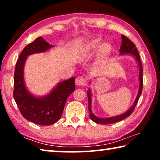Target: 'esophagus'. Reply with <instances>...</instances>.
Returning <instances> with one entry per match:
<instances>
[{"mask_svg": "<svg viewBox=\"0 0 160 160\" xmlns=\"http://www.w3.org/2000/svg\"><path fill=\"white\" fill-rule=\"evenodd\" d=\"M76 84L79 87H84L86 85V79L82 76H78L76 79Z\"/></svg>", "mask_w": 160, "mask_h": 160, "instance_id": "34e87169", "label": "esophagus"}]
</instances>
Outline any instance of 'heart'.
Returning a JSON list of instances; mask_svg holds the SVG:
<instances>
[{
    "mask_svg": "<svg viewBox=\"0 0 160 160\" xmlns=\"http://www.w3.org/2000/svg\"><path fill=\"white\" fill-rule=\"evenodd\" d=\"M99 49L100 60L101 62H104L110 56L111 52H112V48L109 44H104L102 46V42L100 39H93L86 45H84V47L80 48L79 54L83 57H87L92 54L93 52L98 51Z\"/></svg>",
    "mask_w": 160,
    "mask_h": 160,
    "instance_id": "obj_1",
    "label": "heart"
}]
</instances>
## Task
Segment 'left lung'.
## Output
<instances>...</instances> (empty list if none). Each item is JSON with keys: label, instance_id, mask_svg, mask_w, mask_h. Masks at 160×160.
<instances>
[{"label": "left lung", "instance_id": "obj_1", "mask_svg": "<svg viewBox=\"0 0 160 160\" xmlns=\"http://www.w3.org/2000/svg\"><path fill=\"white\" fill-rule=\"evenodd\" d=\"M120 53L122 54H132V55H134L135 57V59H136L137 62H138L139 68H140V72H139L140 87H139L138 94V96L136 99L135 100V102L134 104H133V106L131 107V108L129 109L127 112L123 113V114L116 116V117H113L111 118H98L97 117H95V116L92 113V112L91 92H90V90L89 89V91L87 92V97H88V102H89L88 108L89 111V117H90L91 119L92 120L93 122H95V123H98L100 124H112V123H115V122L121 121V120H123L125 119V118L128 117L132 113V111H134L135 106H136L138 102L140 96H141L142 93V89H143V66H142L141 60V59H140L138 52V49L136 47H135V43H133L132 41H131L128 38H127L125 36H124V35H122V45H121V47H120Z\"/></svg>", "mask_w": 160, "mask_h": 160}]
</instances>
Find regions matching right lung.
I'll list each match as a JSON object with an SVG mask.
<instances>
[{
  "label": "right lung",
  "instance_id": "add662e5",
  "mask_svg": "<svg viewBox=\"0 0 160 160\" xmlns=\"http://www.w3.org/2000/svg\"><path fill=\"white\" fill-rule=\"evenodd\" d=\"M52 47L42 37L26 46L21 52L14 70L13 95L21 114L25 119L39 125H50L60 119L68 96L75 90V78L60 82L49 95L36 98L26 89L23 69L27 57L43 52Z\"/></svg>",
  "mask_w": 160,
  "mask_h": 160
}]
</instances>
